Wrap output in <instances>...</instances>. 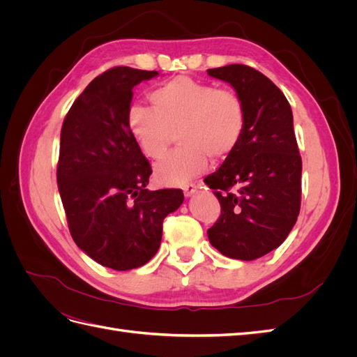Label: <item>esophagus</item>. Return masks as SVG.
I'll return each instance as SVG.
<instances>
[{
	"label": "esophagus",
	"mask_w": 357,
	"mask_h": 357,
	"mask_svg": "<svg viewBox=\"0 0 357 357\" xmlns=\"http://www.w3.org/2000/svg\"><path fill=\"white\" fill-rule=\"evenodd\" d=\"M197 190H198V185H195V183H188V185L183 186V192H185L186 198L192 197L193 193H197Z\"/></svg>",
	"instance_id": "esophagus-1"
}]
</instances>
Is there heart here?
<instances>
[{"instance_id": "1", "label": "heart", "mask_w": 357, "mask_h": 357, "mask_svg": "<svg viewBox=\"0 0 357 357\" xmlns=\"http://www.w3.org/2000/svg\"><path fill=\"white\" fill-rule=\"evenodd\" d=\"M150 100L153 109L132 105L128 113L129 129L143 153L160 158L176 131L183 144L156 164L155 177L162 185H185L202 174L210 156H229L241 142L245 107L234 89L180 75L159 86Z\"/></svg>"}]
</instances>
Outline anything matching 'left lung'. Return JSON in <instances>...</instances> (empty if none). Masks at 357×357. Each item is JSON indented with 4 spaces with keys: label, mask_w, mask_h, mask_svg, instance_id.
Instances as JSON below:
<instances>
[{
    "label": "left lung",
    "mask_w": 357,
    "mask_h": 357,
    "mask_svg": "<svg viewBox=\"0 0 357 357\" xmlns=\"http://www.w3.org/2000/svg\"><path fill=\"white\" fill-rule=\"evenodd\" d=\"M207 73L229 83L245 107L240 144L204 180L222 207L207 235L222 255L255 261L287 238L299 214L302 160L294 114L284 93L252 67L232 63Z\"/></svg>",
    "instance_id": "obj_1"
}]
</instances>
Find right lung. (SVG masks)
Returning <instances> with one entry per match:
<instances>
[{"label":"right lung","instance_id":"1","mask_svg":"<svg viewBox=\"0 0 357 357\" xmlns=\"http://www.w3.org/2000/svg\"><path fill=\"white\" fill-rule=\"evenodd\" d=\"M158 71L116 67L95 77L61 129L58 188L74 243L102 266L128 271L152 259L180 189L149 190L152 167L128 125L134 86Z\"/></svg>","mask_w":357,"mask_h":357}]
</instances>
